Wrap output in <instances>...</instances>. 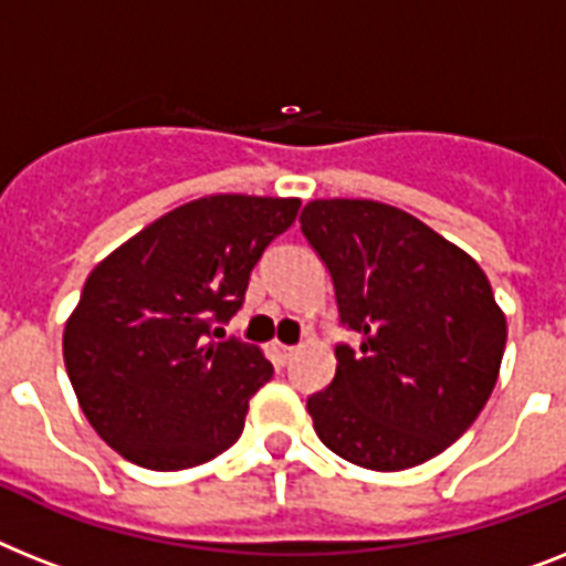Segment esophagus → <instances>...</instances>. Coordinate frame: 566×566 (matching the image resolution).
<instances>
[{"mask_svg":"<svg viewBox=\"0 0 566 566\" xmlns=\"http://www.w3.org/2000/svg\"><path fill=\"white\" fill-rule=\"evenodd\" d=\"M274 349H277V356L283 364L292 361V356L297 353V347H289V344H274Z\"/></svg>","mask_w":566,"mask_h":566,"instance_id":"esophagus-1","label":"esophagus"}]
</instances>
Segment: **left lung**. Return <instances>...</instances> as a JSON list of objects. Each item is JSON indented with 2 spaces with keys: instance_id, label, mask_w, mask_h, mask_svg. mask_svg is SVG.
I'll return each mask as SVG.
<instances>
[{
  "instance_id": "left-lung-1",
  "label": "left lung",
  "mask_w": 566,
  "mask_h": 566,
  "mask_svg": "<svg viewBox=\"0 0 566 566\" xmlns=\"http://www.w3.org/2000/svg\"><path fill=\"white\" fill-rule=\"evenodd\" d=\"M301 231L333 274L340 324L333 385L310 396L329 451L373 471L413 469L469 431L506 347L492 283L454 242L394 205L315 199Z\"/></svg>"
}]
</instances>
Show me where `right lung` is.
<instances>
[{"label":"right lung","mask_w":566,"mask_h":566,"mask_svg":"<svg viewBox=\"0 0 566 566\" xmlns=\"http://www.w3.org/2000/svg\"><path fill=\"white\" fill-rule=\"evenodd\" d=\"M301 199L217 193L170 210L92 269L65 321V373L88 424L124 460L193 469L240 440L272 361L226 338L251 269Z\"/></svg>","instance_id":"obj_1"}]
</instances>
